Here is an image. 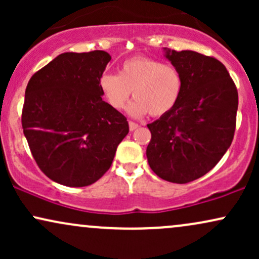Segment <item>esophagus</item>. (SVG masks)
I'll list each match as a JSON object with an SVG mask.
<instances>
[{
	"instance_id": "esophagus-1",
	"label": "esophagus",
	"mask_w": 259,
	"mask_h": 259,
	"mask_svg": "<svg viewBox=\"0 0 259 259\" xmlns=\"http://www.w3.org/2000/svg\"><path fill=\"white\" fill-rule=\"evenodd\" d=\"M139 127V124L138 123H134V121L130 120L129 121V129L132 130V132H134V130H136Z\"/></svg>"
}]
</instances>
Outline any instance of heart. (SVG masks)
I'll use <instances>...</instances> for the list:
<instances>
[{
    "label": "heart",
    "mask_w": 259,
    "mask_h": 259,
    "mask_svg": "<svg viewBox=\"0 0 259 259\" xmlns=\"http://www.w3.org/2000/svg\"><path fill=\"white\" fill-rule=\"evenodd\" d=\"M100 90L112 108H125L130 96L135 101L129 112L134 117L150 113L152 117L168 114L179 102L184 89L180 70L147 56H134L119 67V73L101 75Z\"/></svg>",
    "instance_id": "b5f03b06"
}]
</instances>
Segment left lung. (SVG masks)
Wrapping results in <instances>:
<instances>
[{"instance_id":"obj_1","label":"left lung","mask_w":259,"mask_h":259,"mask_svg":"<svg viewBox=\"0 0 259 259\" xmlns=\"http://www.w3.org/2000/svg\"><path fill=\"white\" fill-rule=\"evenodd\" d=\"M165 57L184 80L179 102L147 124L148 164L160 179L186 184L207 174L230 147L239 95L225 65L195 51L165 47Z\"/></svg>"}]
</instances>
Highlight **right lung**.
Segmentation results:
<instances>
[{
    "label": "right lung",
    "mask_w": 259,
    "mask_h": 259,
    "mask_svg": "<svg viewBox=\"0 0 259 259\" xmlns=\"http://www.w3.org/2000/svg\"><path fill=\"white\" fill-rule=\"evenodd\" d=\"M109 61L100 50L62 53L26 86L23 132L38 168L61 185L96 183L129 133L126 118L102 100L99 81Z\"/></svg>",
    "instance_id": "right-lung-1"
}]
</instances>
